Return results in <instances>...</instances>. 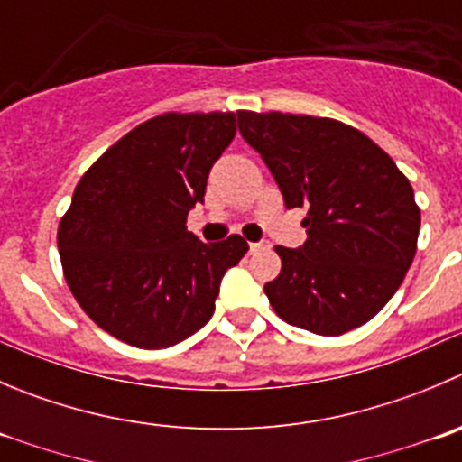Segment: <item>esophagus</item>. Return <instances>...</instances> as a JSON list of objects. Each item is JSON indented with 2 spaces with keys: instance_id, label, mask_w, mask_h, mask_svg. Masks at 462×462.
Segmentation results:
<instances>
[{
  "instance_id": "1",
  "label": "esophagus",
  "mask_w": 462,
  "mask_h": 462,
  "mask_svg": "<svg viewBox=\"0 0 462 462\" xmlns=\"http://www.w3.org/2000/svg\"><path fill=\"white\" fill-rule=\"evenodd\" d=\"M267 247H270L267 240H261V243H249V249H252V252H261V249H267Z\"/></svg>"
}]
</instances>
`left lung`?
<instances>
[{"instance_id":"8db88e82","label":"left lung","mask_w":462,"mask_h":462,"mask_svg":"<svg viewBox=\"0 0 462 462\" xmlns=\"http://www.w3.org/2000/svg\"><path fill=\"white\" fill-rule=\"evenodd\" d=\"M243 138L270 168L285 208H306V243L276 247L265 283L283 322L342 336L370 322L402 285L417 252L420 206L393 158L331 117L238 111Z\"/></svg>"}]
</instances>
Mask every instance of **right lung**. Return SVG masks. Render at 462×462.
I'll return each mask as SVG.
<instances>
[{"instance_id":"1","label":"right lung","mask_w":462,"mask_h":462,"mask_svg":"<svg viewBox=\"0 0 462 462\" xmlns=\"http://www.w3.org/2000/svg\"><path fill=\"white\" fill-rule=\"evenodd\" d=\"M236 135V113H162L97 158L59 224L65 281L88 318L126 345L165 349L199 331L249 245L186 228Z\"/></svg>"}]
</instances>
